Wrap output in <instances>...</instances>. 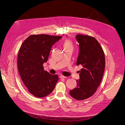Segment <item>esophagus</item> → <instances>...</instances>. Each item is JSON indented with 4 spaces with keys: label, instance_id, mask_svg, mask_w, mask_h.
Here are the masks:
<instances>
[{
    "label": "esophagus",
    "instance_id": "obj_1",
    "mask_svg": "<svg viewBox=\"0 0 125 125\" xmlns=\"http://www.w3.org/2000/svg\"><path fill=\"white\" fill-rule=\"evenodd\" d=\"M60 79H63V78H67V77H65V76H63V75H61V76H60Z\"/></svg>",
    "mask_w": 125,
    "mask_h": 125
}]
</instances>
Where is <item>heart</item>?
I'll list each match as a JSON object with an SVG mask.
<instances>
[{"mask_svg": "<svg viewBox=\"0 0 125 125\" xmlns=\"http://www.w3.org/2000/svg\"><path fill=\"white\" fill-rule=\"evenodd\" d=\"M63 47L64 49V50H66L68 49H72L73 47V44L70 40H66L64 41V42L63 43Z\"/></svg>", "mask_w": 125, "mask_h": 125, "instance_id": "b5f03b06", "label": "heart"}]
</instances>
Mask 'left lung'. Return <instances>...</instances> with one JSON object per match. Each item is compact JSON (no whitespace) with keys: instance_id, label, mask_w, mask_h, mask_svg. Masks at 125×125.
I'll list each match as a JSON object with an SVG mask.
<instances>
[{"instance_id":"1","label":"left lung","mask_w":125,"mask_h":125,"mask_svg":"<svg viewBox=\"0 0 125 125\" xmlns=\"http://www.w3.org/2000/svg\"><path fill=\"white\" fill-rule=\"evenodd\" d=\"M79 43L77 65L83 68L80 72V79L77 86L69 94L74 99L82 100L92 96L96 92L101 80L105 66L104 51L98 41L90 35L77 34Z\"/></svg>"}]
</instances>
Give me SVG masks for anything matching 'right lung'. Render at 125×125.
<instances>
[{
  "mask_svg": "<svg viewBox=\"0 0 125 125\" xmlns=\"http://www.w3.org/2000/svg\"><path fill=\"white\" fill-rule=\"evenodd\" d=\"M61 36L32 34L23 42L18 56V69L29 92L38 98L45 97L54 90L59 78L43 69L52 45Z\"/></svg>",
  "mask_w": 125,
  "mask_h": 125,
  "instance_id": "obj_1",
  "label": "right lung"
}]
</instances>
